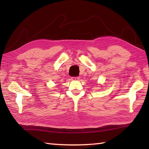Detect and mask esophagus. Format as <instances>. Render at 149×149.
<instances>
[{"label": "esophagus", "instance_id": "obj_1", "mask_svg": "<svg viewBox=\"0 0 149 149\" xmlns=\"http://www.w3.org/2000/svg\"><path fill=\"white\" fill-rule=\"evenodd\" d=\"M79 77H72V79L74 80V81L79 80Z\"/></svg>", "mask_w": 149, "mask_h": 149}]
</instances>
